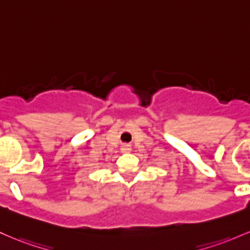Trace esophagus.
<instances>
[{"label":"esophagus","mask_w":250,"mask_h":250,"mask_svg":"<svg viewBox=\"0 0 250 250\" xmlns=\"http://www.w3.org/2000/svg\"><path fill=\"white\" fill-rule=\"evenodd\" d=\"M122 151H123V152H130L131 147L128 146V145H123V146H122Z\"/></svg>","instance_id":"esophagus-1"}]
</instances>
